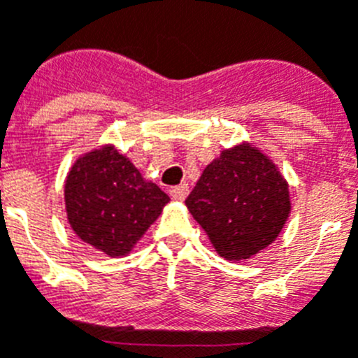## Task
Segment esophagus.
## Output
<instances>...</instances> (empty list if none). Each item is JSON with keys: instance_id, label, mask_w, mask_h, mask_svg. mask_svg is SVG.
I'll list each match as a JSON object with an SVG mask.
<instances>
[{"instance_id": "obj_1", "label": "esophagus", "mask_w": 358, "mask_h": 358, "mask_svg": "<svg viewBox=\"0 0 358 358\" xmlns=\"http://www.w3.org/2000/svg\"><path fill=\"white\" fill-rule=\"evenodd\" d=\"M188 192H189L188 185H179V186H173V188L170 189V195H172L176 201H185Z\"/></svg>"}]
</instances>
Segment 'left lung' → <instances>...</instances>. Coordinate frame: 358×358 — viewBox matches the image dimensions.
Listing matches in <instances>:
<instances>
[{
  "label": "left lung",
  "mask_w": 358,
  "mask_h": 358,
  "mask_svg": "<svg viewBox=\"0 0 358 358\" xmlns=\"http://www.w3.org/2000/svg\"><path fill=\"white\" fill-rule=\"evenodd\" d=\"M189 213L226 260H245L280 235L289 186L267 156L243 143L222 150L186 199Z\"/></svg>",
  "instance_id": "left-lung-1"
}]
</instances>
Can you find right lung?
<instances>
[{
  "label": "right lung",
  "mask_w": 358,
  "mask_h": 358,
  "mask_svg": "<svg viewBox=\"0 0 358 358\" xmlns=\"http://www.w3.org/2000/svg\"><path fill=\"white\" fill-rule=\"evenodd\" d=\"M69 226L109 256L127 255L170 197L115 147L93 150L73 164L64 185Z\"/></svg>",
  "instance_id": "obj_1"
}]
</instances>
